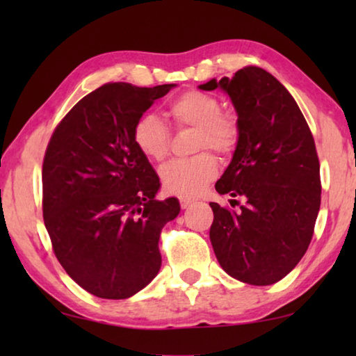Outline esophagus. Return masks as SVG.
<instances>
[{"label": "esophagus", "instance_id": "1", "mask_svg": "<svg viewBox=\"0 0 356 356\" xmlns=\"http://www.w3.org/2000/svg\"><path fill=\"white\" fill-rule=\"evenodd\" d=\"M179 200H180V207L182 209H188L190 206H193V204L196 202L195 200H191V197H186V196H180Z\"/></svg>", "mask_w": 356, "mask_h": 356}]
</instances>
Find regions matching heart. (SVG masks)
Wrapping results in <instances>:
<instances>
[{
  "instance_id": "obj_1",
  "label": "heart",
  "mask_w": 356,
  "mask_h": 356,
  "mask_svg": "<svg viewBox=\"0 0 356 356\" xmlns=\"http://www.w3.org/2000/svg\"><path fill=\"white\" fill-rule=\"evenodd\" d=\"M220 102L201 91H186L168 106V116L177 127H196V149H213L227 154L236 147L238 127L231 116L222 114ZM134 144L149 160L160 161L170 152V129L155 114H143L131 130ZM218 172L216 160L210 154L193 159L174 160L160 172L165 190L180 196H195L213 180Z\"/></svg>"
}]
</instances>
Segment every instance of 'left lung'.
Instances as JSON below:
<instances>
[{
    "label": "left lung",
    "mask_w": 356,
    "mask_h": 356,
    "mask_svg": "<svg viewBox=\"0 0 356 356\" xmlns=\"http://www.w3.org/2000/svg\"><path fill=\"white\" fill-rule=\"evenodd\" d=\"M197 88L221 89L237 113V146L215 190L245 204L236 213L210 202L215 256L232 278L275 284L301 261L314 232L322 190L314 138L297 102L261 67Z\"/></svg>",
    "instance_id": "1"
}]
</instances>
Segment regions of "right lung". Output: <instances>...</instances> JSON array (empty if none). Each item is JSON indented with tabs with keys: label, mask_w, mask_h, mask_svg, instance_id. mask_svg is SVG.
I'll return each instance as SVG.
<instances>
[{
	"label": "right lung",
	"mask_w": 356,
	"mask_h": 356,
	"mask_svg": "<svg viewBox=\"0 0 356 356\" xmlns=\"http://www.w3.org/2000/svg\"><path fill=\"white\" fill-rule=\"evenodd\" d=\"M177 84L108 83L83 97L48 143L44 221L59 264L99 298H129L161 267L160 232L180 212L177 197L156 201L160 179L131 130Z\"/></svg>",
	"instance_id": "1"
}]
</instances>
